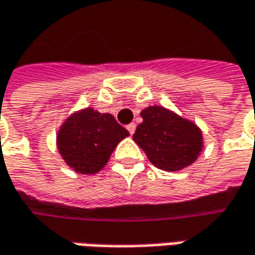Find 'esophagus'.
Returning a JSON list of instances; mask_svg holds the SVG:
<instances>
[{"label": "esophagus", "instance_id": "esophagus-1", "mask_svg": "<svg viewBox=\"0 0 255 255\" xmlns=\"http://www.w3.org/2000/svg\"><path fill=\"white\" fill-rule=\"evenodd\" d=\"M135 124H134V123H131V124H128L127 126V129H128V132H129V134H131V135H132V134H134V132H135Z\"/></svg>", "mask_w": 255, "mask_h": 255}]
</instances>
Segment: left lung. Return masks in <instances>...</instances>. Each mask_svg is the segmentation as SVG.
Here are the masks:
<instances>
[{
  "label": "left lung",
  "mask_w": 255,
  "mask_h": 255,
  "mask_svg": "<svg viewBox=\"0 0 255 255\" xmlns=\"http://www.w3.org/2000/svg\"><path fill=\"white\" fill-rule=\"evenodd\" d=\"M142 123L132 135L152 165L162 171H180L195 162L203 149L202 129L162 106L141 111Z\"/></svg>",
  "instance_id": "8db88e82"
}]
</instances>
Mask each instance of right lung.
Returning a JSON list of instances; mask_svg holds the SVG:
<instances>
[{"label":"right lung","mask_w":255,"mask_h":255,"mask_svg":"<svg viewBox=\"0 0 255 255\" xmlns=\"http://www.w3.org/2000/svg\"><path fill=\"white\" fill-rule=\"evenodd\" d=\"M128 135L111 114L87 107L70 114L57 129V151L75 172L94 175L106 166L116 146Z\"/></svg>","instance_id":"right-lung-1"}]
</instances>
